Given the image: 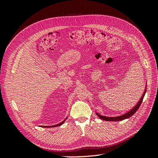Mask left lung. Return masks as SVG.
I'll use <instances>...</instances> for the list:
<instances>
[{"instance_id":"left-lung-1","label":"left lung","mask_w":158,"mask_h":158,"mask_svg":"<svg viewBox=\"0 0 158 158\" xmlns=\"http://www.w3.org/2000/svg\"><path fill=\"white\" fill-rule=\"evenodd\" d=\"M146 92V89H145L144 90V94H143L142 98H140V101L138 102V103L136 105V106L134 107L131 111H128L127 113H126L125 114H122V115L121 116H118V117H106V116H103V115H101V114H99V113H96L97 115L101 118L102 119V120H104V121H122V120H124V119H126V118H128L129 117H131L132 115H133L134 114H135L137 110L138 109V108L140 107V105L142 102V100L143 99H144V97L145 95V94Z\"/></svg>"}]
</instances>
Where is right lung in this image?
Returning a JSON list of instances; mask_svg holds the SVG:
<instances>
[{
	"label": "right lung",
	"mask_w": 158,
	"mask_h": 158,
	"mask_svg": "<svg viewBox=\"0 0 158 158\" xmlns=\"http://www.w3.org/2000/svg\"><path fill=\"white\" fill-rule=\"evenodd\" d=\"M67 118V117H66L64 120L63 121H62L61 123H59V124H57V125H52V126H41V127H44V128H50V127H58V126H60L61 125H63V124L64 123V122L66 121V119Z\"/></svg>",
	"instance_id": "right-lung-1"
}]
</instances>
